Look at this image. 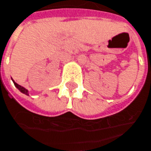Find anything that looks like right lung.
Listing matches in <instances>:
<instances>
[{
    "mask_svg": "<svg viewBox=\"0 0 151 151\" xmlns=\"http://www.w3.org/2000/svg\"><path fill=\"white\" fill-rule=\"evenodd\" d=\"M13 83H14V85L16 86V87L19 89L20 92H22L23 93H25V94L28 95V91H27L24 87H22V86H20V85H19V84H17V83H16V82H14V81H13Z\"/></svg>",
    "mask_w": 151,
    "mask_h": 151,
    "instance_id": "obj_1",
    "label": "right lung"
}]
</instances>
